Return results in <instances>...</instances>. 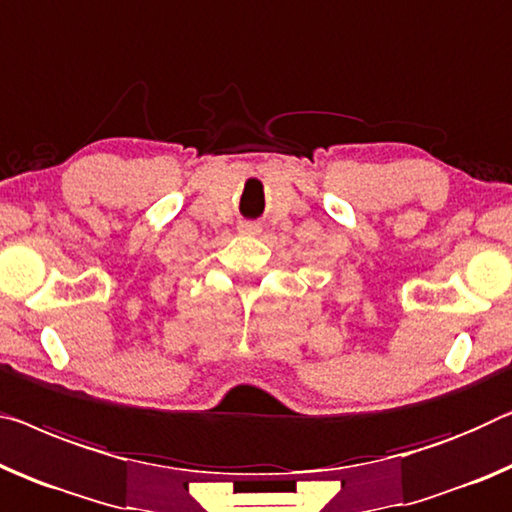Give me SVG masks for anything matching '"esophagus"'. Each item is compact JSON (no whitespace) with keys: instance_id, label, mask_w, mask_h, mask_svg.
Here are the masks:
<instances>
[{"instance_id":"1","label":"esophagus","mask_w":512,"mask_h":512,"mask_svg":"<svg viewBox=\"0 0 512 512\" xmlns=\"http://www.w3.org/2000/svg\"><path fill=\"white\" fill-rule=\"evenodd\" d=\"M239 230H241L243 234H259V232H262V225L253 223V220H250V223H241Z\"/></svg>"}]
</instances>
